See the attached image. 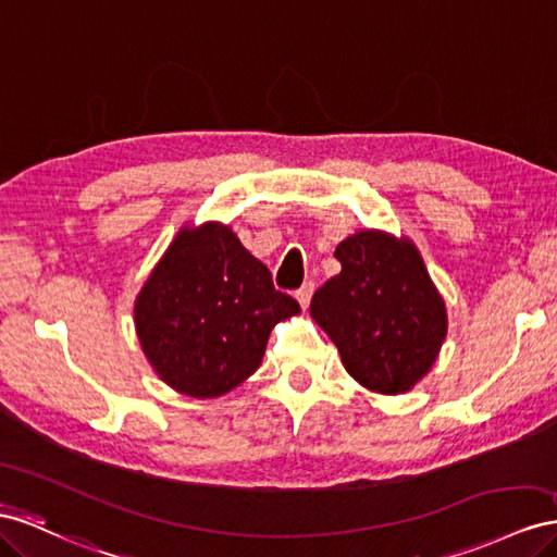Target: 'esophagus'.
Returning a JSON list of instances; mask_svg holds the SVG:
<instances>
[{
  "mask_svg": "<svg viewBox=\"0 0 557 557\" xmlns=\"http://www.w3.org/2000/svg\"><path fill=\"white\" fill-rule=\"evenodd\" d=\"M311 295H313V281H307V283L302 285V288H299V290L295 293L299 307L307 309V307H309V302H311Z\"/></svg>",
  "mask_w": 557,
  "mask_h": 557,
  "instance_id": "esophagus-1",
  "label": "esophagus"
}]
</instances>
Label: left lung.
Returning a JSON list of instances; mask_svg holds the SVG:
<instances>
[{
	"mask_svg": "<svg viewBox=\"0 0 557 557\" xmlns=\"http://www.w3.org/2000/svg\"><path fill=\"white\" fill-rule=\"evenodd\" d=\"M342 272L309 313L335 342L351 377L377 394L410 391L438 358L447 311L410 238L366 230L337 246Z\"/></svg>",
	"mask_w": 557,
	"mask_h": 557,
	"instance_id": "obj_1",
	"label": "left lung"
}]
</instances>
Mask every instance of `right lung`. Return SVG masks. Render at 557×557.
Listing matches in <instances>:
<instances>
[{
	"instance_id": "right-lung-1",
	"label": "right lung",
	"mask_w": 557,
	"mask_h": 557,
	"mask_svg": "<svg viewBox=\"0 0 557 557\" xmlns=\"http://www.w3.org/2000/svg\"><path fill=\"white\" fill-rule=\"evenodd\" d=\"M154 372L191 398H215L260 368L278 321L299 313L269 269L220 222L180 230L135 299Z\"/></svg>"
}]
</instances>
